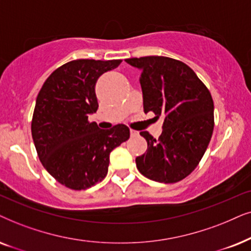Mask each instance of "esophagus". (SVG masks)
<instances>
[{"instance_id":"1","label":"esophagus","mask_w":251,"mask_h":251,"mask_svg":"<svg viewBox=\"0 0 251 251\" xmlns=\"http://www.w3.org/2000/svg\"><path fill=\"white\" fill-rule=\"evenodd\" d=\"M129 133H131V136H138L139 135V132L135 131V129H129Z\"/></svg>"}]
</instances>
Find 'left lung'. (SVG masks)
Listing matches in <instances>:
<instances>
[{
	"label": "left lung",
	"mask_w": 251,
	"mask_h": 251,
	"mask_svg": "<svg viewBox=\"0 0 251 251\" xmlns=\"http://www.w3.org/2000/svg\"><path fill=\"white\" fill-rule=\"evenodd\" d=\"M141 71L145 112L163 116V132L155 139L140 132L148 149L136 157V168L153 181L173 183L188 176L211 140L215 118L211 93L188 65L165 56L127 58Z\"/></svg>",
	"instance_id": "obj_1"
}]
</instances>
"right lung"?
Instances as JSON below:
<instances>
[{
	"label": "right lung",
	"instance_id": "add662e5",
	"mask_svg": "<svg viewBox=\"0 0 251 251\" xmlns=\"http://www.w3.org/2000/svg\"><path fill=\"white\" fill-rule=\"evenodd\" d=\"M122 59H75L56 69L40 89L32 118V138L40 162L61 185L87 189L108 173L109 156L129 138L118 124L100 129L88 116L99 108L95 85L100 75Z\"/></svg>",
	"mask_w": 251,
	"mask_h": 251
}]
</instances>
